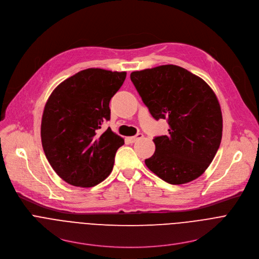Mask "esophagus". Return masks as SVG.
Here are the masks:
<instances>
[{"instance_id":"esophagus-1","label":"esophagus","mask_w":259,"mask_h":259,"mask_svg":"<svg viewBox=\"0 0 259 259\" xmlns=\"http://www.w3.org/2000/svg\"><path fill=\"white\" fill-rule=\"evenodd\" d=\"M142 137H143V134H142V133H138V134H136L135 136L128 137L127 139H128V141H129L130 143H133V142H135L136 140H138V139H140V138H142Z\"/></svg>"}]
</instances>
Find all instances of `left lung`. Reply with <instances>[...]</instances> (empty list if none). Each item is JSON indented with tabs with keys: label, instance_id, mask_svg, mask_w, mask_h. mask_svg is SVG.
<instances>
[{
	"label": "left lung",
	"instance_id": "1",
	"mask_svg": "<svg viewBox=\"0 0 259 259\" xmlns=\"http://www.w3.org/2000/svg\"><path fill=\"white\" fill-rule=\"evenodd\" d=\"M131 81L156 119L167 120V135L154 138L155 154L145 165L170 184L201 176L223 137V115L210 86L188 69L160 65L131 72Z\"/></svg>",
	"mask_w": 259,
	"mask_h": 259
}]
</instances>
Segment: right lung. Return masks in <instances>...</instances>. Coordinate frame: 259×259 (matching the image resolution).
Segmentation results:
<instances>
[{"instance_id":"1","label":"right lung","mask_w":259,"mask_h":259,"mask_svg":"<svg viewBox=\"0 0 259 259\" xmlns=\"http://www.w3.org/2000/svg\"><path fill=\"white\" fill-rule=\"evenodd\" d=\"M126 71L87 68L60 83L48 98L41 124L43 150L56 174L75 187L91 188L113 170L124 139L110 128L109 101Z\"/></svg>"}]
</instances>
